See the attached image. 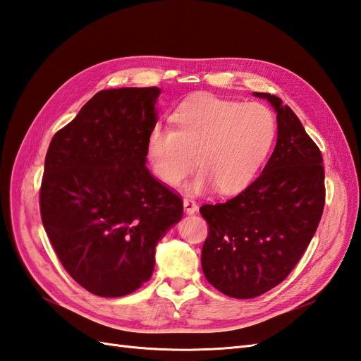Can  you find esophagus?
<instances>
[{"label": "esophagus", "instance_id": "1", "mask_svg": "<svg viewBox=\"0 0 361 361\" xmlns=\"http://www.w3.org/2000/svg\"><path fill=\"white\" fill-rule=\"evenodd\" d=\"M183 206H184V212H186L188 215H193L197 214L198 210V204L193 200H189V198H184L183 200Z\"/></svg>", "mask_w": 361, "mask_h": 361}]
</instances>
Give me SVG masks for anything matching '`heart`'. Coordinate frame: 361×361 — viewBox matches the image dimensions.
Listing matches in <instances>:
<instances>
[{
  "label": "heart",
  "mask_w": 361,
  "mask_h": 361,
  "mask_svg": "<svg viewBox=\"0 0 361 361\" xmlns=\"http://www.w3.org/2000/svg\"><path fill=\"white\" fill-rule=\"evenodd\" d=\"M175 131L163 125L149 129L146 157L155 177L177 188L193 169L201 172L188 190L210 188L223 195L241 192L253 181L276 134L270 109L257 102L239 104L215 96H198L172 116Z\"/></svg>",
  "instance_id": "heart-1"
}]
</instances>
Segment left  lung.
Masks as SVG:
<instances>
[{"instance_id":"obj_1","label":"left lung","mask_w":361,"mask_h":361,"mask_svg":"<svg viewBox=\"0 0 361 361\" xmlns=\"http://www.w3.org/2000/svg\"><path fill=\"white\" fill-rule=\"evenodd\" d=\"M276 113L274 151L250 186L200 212L209 224L201 267L216 290L252 299L281 283L299 262L325 206V171L319 147L290 106L269 92Z\"/></svg>"}]
</instances>
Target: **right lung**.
Segmentation results:
<instances>
[{
	"label": "right lung",
	"mask_w": 361,
	"mask_h": 361,
	"mask_svg": "<svg viewBox=\"0 0 361 361\" xmlns=\"http://www.w3.org/2000/svg\"><path fill=\"white\" fill-rule=\"evenodd\" d=\"M161 90H102L54 134L39 193L45 232L63 269L102 298L152 276L155 247L183 218V201L146 168Z\"/></svg>",
	"instance_id": "right-lung-1"
}]
</instances>
